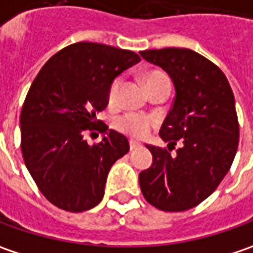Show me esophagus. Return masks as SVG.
<instances>
[{"label":"esophagus","mask_w":253,"mask_h":253,"mask_svg":"<svg viewBox=\"0 0 253 253\" xmlns=\"http://www.w3.org/2000/svg\"><path fill=\"white\" fill-rule=\"evenodd\" d=\"M141 144L138 141H134V140H130V150H134V148L140 147Z\"/></svg>","instance_id":"esophagus-1"}]
</instances>
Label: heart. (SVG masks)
Instances as JSON below:
<instances>
[{
    "label": "heart",
    "mask_w": 253,
    "mask_h": 253,
    "mask_svg": "<svg viewBox=\"0 0 253 253\" xmlns=\"http://www.w3.org/2000/svg\"><path fill=\"white\" fill-rule=\"evenodd\" d=\"M159 82H169L167 76L159 73V72H154V73H150L146 79V84L151 86L154 83ZM120 84L122 81L120 79H115L112 86H110V90H109V100L112 103H115L117 100V96H119V90H120ZM156 125V119L153 116L143 115V113H133V112H128L125 115L119 116L115 120L116 128H119L122 133H125L127 136L134 138H144L150 133V130L154 127Z\"/></svg>",
    "instance_id": "obj_1"
}]
</instances>
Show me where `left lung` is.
Returning <instances> with one entry per match:
<instances>
[{
	"mask_svg": "<svg viewBox=\"0 0 253 253\" xmlns=\"http://www.w3.org/2000/svg\"><path fill=\"white\" fill-rule=\"evenodd\" d=\"M140 55L174 84L175 97L160 137L169 149L180 144L175 155L146 146L153 164L140 172V188L156 208L185 211L208 198L231 169L239 138L234 93L222 71L194 50L166 48Z\"/></svg>",
	"mask_w": 253,
	"mask_h": 253,
	"instance_id": "1",
	"label": "left lung"
}]
</instances>
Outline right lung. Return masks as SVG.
Wrapping results in <instances>:
<instances>
[{"mask_svg":"<svg viewBox=\"0 0 253 253\" xmlns=\"http://www.w3.org/2000/svg\"><path fill=\"white\" fill-rule=\"evenodd\" d=\"M140 62L137 53L78 42L55 53L32 82L21 112V150L41 192L65 211L82 212L105 195L107 174L128 151L127 138L106 125L90 146L84 131L109 103L116 78Z\"/></svg>","mask_w":253,"mask_h":253,"instance_id":"1","label":"right lung"}]
</instances>
